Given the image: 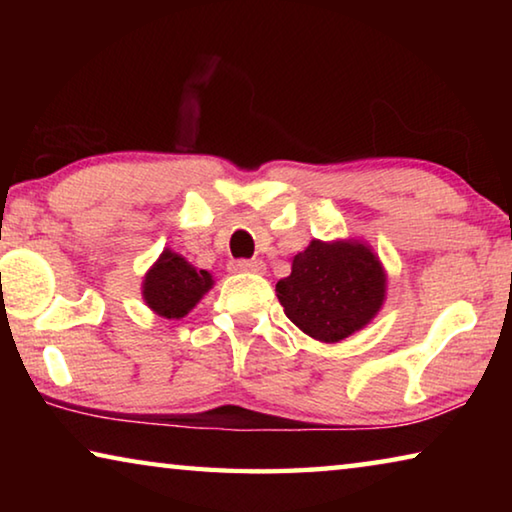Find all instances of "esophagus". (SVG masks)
<instances>
[{"instance_id": "obj_1", "label": "esophagus", "mask_w": 512, "mask_h": 512, "mask_svg": "<svg viewBox=\"0 0 512 512\" xmlns=\"http://www.w3.org/2000/svg\"><path fill=\"white\" fill-rule=\"evenodd\" d=\"M232 271L235 273H262L264 262L262 259H239V262L232 264Z\"/></svg>"}]
</instances>
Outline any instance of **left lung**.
Here are the masks:
<instances>
[{
  "label": "left lung",
  "mask_w": 512,
  "mask_h": 512,
  "mask_svg": "<svg viewBox=\"0 0 512 512\" xmlns=\"http://www.w3.org/2000/svg\"><path fill=\"white\" fill-rule=\"evenodd\" d=\"M388 275L379 255L361 239H311L293 255L291 275L275 296L293 325L320 343H339L379 314Z\"/></svg>",
  "instance_id": "obj_1"
}]
</instances>
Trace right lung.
Segmentation results:
<instances>
[{
    "label": "right lung",
    "mask_w": 512,
    "mask_h": 512,
    "mask_svg": "<svg viewBox=\"0 0 512 512\" xmlns=\"http://www.w3.org/2000/svg\"><path fill=\"white\" fill-rule=\"evenodd\" d=\"M212 287L214 277L210 271L196 268L183 255L164 248L144 273L142 300L153 314L178 320L185 318Z\"/></svg>",
    "instance_id": "right-lung-1"
}]
</instances>
